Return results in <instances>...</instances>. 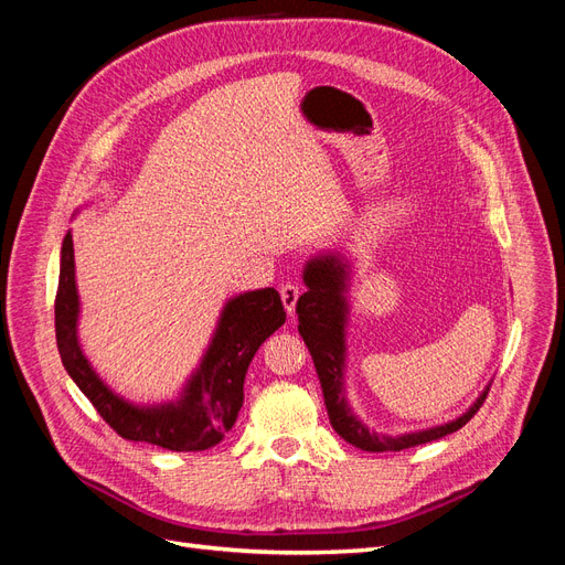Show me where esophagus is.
<instances>
[{
  "mask_svg": "<svg viewBox=\"0 0 565 565\" xmlns=\"http://www.w3.org/2000/svg\"><path fill=\"white\" fill-rule=\"evenodd\" d=\"M299 295H301L299 285L287 282V285H282V287H280V297H282V303H285V311H287L289 316L295 313V306H297V299H299Z\"/></svg>",
  "mask_w": 565,
  "mask_h": 565,
  "instance_id": "34e87169",
  "label": "esophagus"
}]
</instances>
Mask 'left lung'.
I'll return each instance as SVG.
<instances>
[{
    "instance_id": "1",
    "label": "left lung",
    "mask_w": 565,
    "mask_h": 565,
    "mask_svg": "<svg viewBox=\"0 0 565 565\" xmlns=\"http://www.w3.org/2000/svg\"><path fill=\"white\" fill-rule=\"evenodd\" d=\"M347 280H349V262L341 254H322L311 259L303 268L306 292L297 301L299 316V334L311 351L318 380L322 386L324 407H328L332 429L351 446L367 452H398L405 448L422 446L443 436L461 429L483 405L488 388L476 398V403L465 415L431 426V429L403 434V436H384L370 431L367 426L353 415L347 401L344 388V365H347Z\"/></svg>"
}]
</instances>
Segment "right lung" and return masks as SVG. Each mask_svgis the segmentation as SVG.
I'll use <instances>...</instances> for the list:
<instances>
[{
  "instance_id": "add662e5",
  "label": "right lung",
  "mask_w": 565,
  "mask_h": 565,
  "mask_svg": "<svg viewBox=\"0 0 565 565\" xmlns=\"http://www.w3.org/2000/svg\"><path fill=\"white\" fill-rule=\"evenodd\" d=\"M79 297L75 285L73 235L63 237L56 292V344L63 367L96 413L127 440L174 452L214 448L233 429L245 401V374L264 341L285 322L280 295L273 287L228 299L216 332L181 398L160 405H134L110 391L84 358L77 341Z\"/></svg>"
}]
</instances>
